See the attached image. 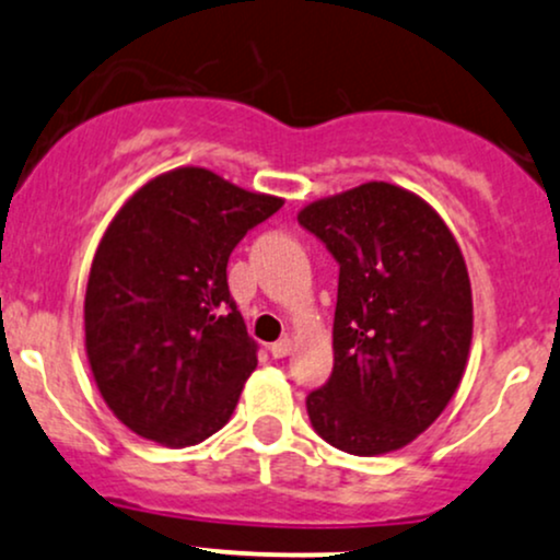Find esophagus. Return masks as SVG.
Masks as SVG:
<instances>
[{"label": "esophagus", "instance_id": "esophagus-1", "mask_svg": "<svg viewBox=\"0 0 560 560\" xmlns=\"http://www.w3.org/2000/svg\"><path fill=\"white\" fill-rule=\"evenodd\" d=\"M271 354L276 357V360H281V357H287V354H292V341L289 339H279V341H273L271 347Z\"/></svg>", "mask_w": 560, "mask_h": 560}]
</instances>
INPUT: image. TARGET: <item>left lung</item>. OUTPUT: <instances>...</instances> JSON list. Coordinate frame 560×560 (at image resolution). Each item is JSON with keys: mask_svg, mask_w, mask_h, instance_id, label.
Returning a JSON list of instances; mask_svg holds the SVG:
<instances>
[{"mask_svg": "<svg viewBox=\"0 0 560 560\" xmlns=\"http://www.w3.org/2000/svg\"><path fill=\"white\" fill-rule=\"evenodd\" d=\"M339 262L334 373L307 396L315 433L354 456L404 448L459 388L472 287L446 221L420 195L365 182L298 213Z\"/></svg>", "mask_w": 560, "mask_h": 560, "instance_id": "1", "label": "left lung"}]
</instances>
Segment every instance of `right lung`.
Wrapping results in <instances>:
<instances>
[{
    "instance_id": "right-lung-1",
    "label": "right lung",
    "mask_w": 560,
    "mask_h": 560,
    "mask_svg": "<svg viewBox=\"0 0 560 560\" xmlns=\"http://www.w3.org/2000/svg\"><path fill=\"white\" fill-rule=\"evenodd\" d=\"M281 206L179 166L112 219L88 276L85 352L106 407L132 433L182 448L229 422L258 345L229 294L226 262Z\"/></svg>"
}]
</instances>
